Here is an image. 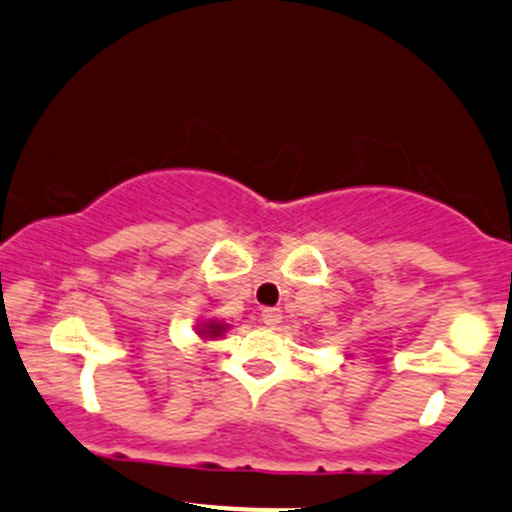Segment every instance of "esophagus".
<instances>
[{"mask_svg": "<svg viewBox=\"0 0 512 512\" xmlns=\"http://www.w3.org/2000/svg\"><path fill=\"white\" fill-rule=\"evenodd\" d=\"M262 324H267V326H279L282 324V311L279 309H265L262 311Z\"/></svg>", "mask_w": 512, "mask_h": 512, "instance_id": "1", "label": "esophagus"}]
</instances>
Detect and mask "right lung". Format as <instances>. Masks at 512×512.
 Listing matches in <instances>:
<instances>
[{
	"instance_id": "right-lung-1",
	"label": "right lung",
	"mask_w": 512,
	"mask_h": 512,
	"mask_svg": "<svg viewBox=\"0 0 512 512\" xmlns=\"http://www.w3.org/2000/svg\"><path fill=\"white\" fill-rule=\"evenodd\" d=\"M223 331H225V326H223V324H218V321H208L206 326L198 328V333H201V336H208V338L220 336V333H223Z\"/></svg>"
}]
</instances>
